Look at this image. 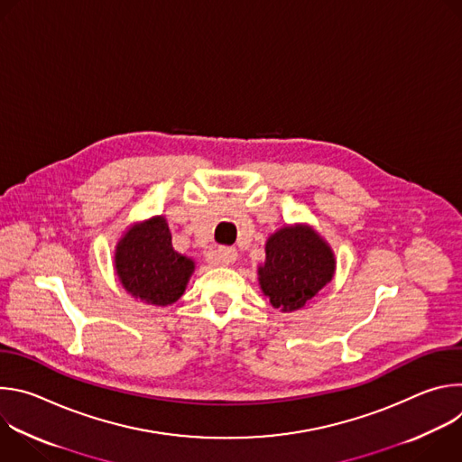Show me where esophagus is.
Masks as SVG:
<instances>
[{"instance_id":"1","label":"esophagus","mask_w":462,"mask_h":462,"mask_svg":"<svg viewBox=\"0 0 462 462\" xmlns=\"http://www.w3.org/2000/svg\"><path fill=\"white\" fill-rule=\"evenodd\" d=\"M212 261L216 263V265H223V267H228V265H234V263L237 261V250L236 248H217L214 254H212Z\"/></svg>"}]
</instances>
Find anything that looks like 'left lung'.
Returning a JSON list of instances; mask_svg holds the SVG:
<instances>
[{
	"label": "left lung",
	"instance_id": "obj_1",
	"mask_svg": "<svg viewBox=\"0 0 462 462\" xmlns=\"http://www.w3.org/2000/svg\"><path fill=\"white\" fill-rule=\"evenodd\" d=\"M335 271L337 257L331 245L310 225L296 223L269 236L265 263L257 267V282L274 309L294 312L333 282Z\"/></svg>",
	"mask_w": 462,
	"mask_h": 462
}]
</instances>
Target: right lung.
Masks as SVG:
<instances>
[{"label":"right lung","mask_w":462,"mask_h":462,"mask_svg":"<svg viewBox=\"0 0 462 462\" xmlns=\"http://www.w3.org/2000/svg\"><path fill=\"white\" fill-rule=\"evenodd\" d=\"M113 265L127 294L155 307L175 303L195 271V261L173 248L164 216L127 226L116 241Z\"/></svg>","instance_id":"add662e5"}]
</instances>
